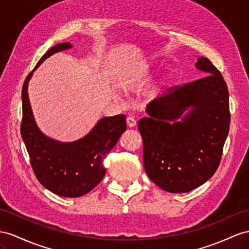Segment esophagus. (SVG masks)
<instances>
[{
  "mask_svg": "<svg viewBox=\"0 0 249 249\" xmlns=\"http://www.w3.org/2000/svg\"><path fill=\"white\" fill-rule=\"evenodd\" d=\"M126 121H127V126L128 127H135L137 125V120L133 117H128Z\"/></svg>",
  "mask_w": 249,
  "mask_h": 249,
  "instance_id": "esophagus-1",
  "label": "esophagus"
}]
</instances>
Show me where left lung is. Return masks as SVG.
<instances>
[{"label":"left lung","mask_w":249,"mask_h":249,"mask_svg":"<svg viewBox=\"0 0 249 249\" xmlns=\"http://www.w3.org/2000/svg\"><path fill=\"white\" fill-rule=\"evenodd\" d=\"M196 67L206 75L168 88L138 124L146 174L168 193H188L213 176L229 131L226 82L207 58L200 56Z\"/></svg>","instance_id":"obj_1"}]
</instances>
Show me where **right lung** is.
<instances>
[{
    "instance_id": "obj_1",
    "label": "right lung",
    "mask_w": 249,
    "mask_h": 249,
    "mask_svg": "<svg viewBox=\"0 0 249 249\" xmlns=\"http://www.w3.org/2000/svg\"><path fill=\"white\" fill-rule=\"evenodd\" d=\"M71 47L70 43L56 44L27 75L22 89L21 135L31 167L42 185L58 196L78 197L89 193L104 178L106 169L103 161L126 130V117L117 114L102 118L88 135L74 142L55 141L40 131L29 103L28 82L44 60Z\"/></svg>"
}]
</instances>
